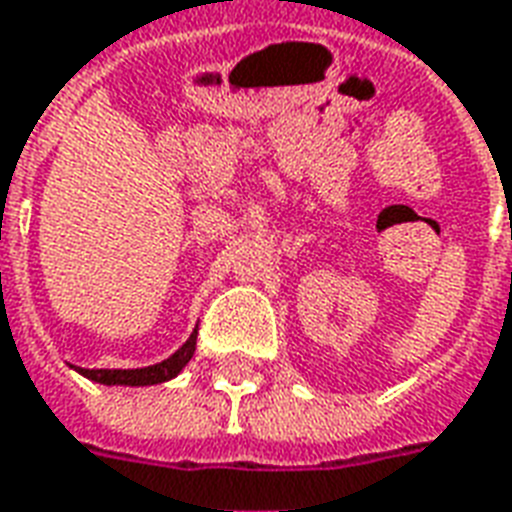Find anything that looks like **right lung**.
Listing matches in <instances>:
<instances>
[{
    "label": "right lung",
    "instance_id": "add662e5",
    "mask_svg": "<svg viewBox=\"0 0 512 512\" xmlns=\"http://www.w3.org/2000/svg\"><path fill=\"white\" fill-rule=\"evenodd\" d=\"M195 342H198V328L170 358H165L162 363H154V366H143V369H78V372L92 382H100V385H132V388L160 385V382L173 380L187 366L189 358L195 355Z\"/></svg>",
    "mask_w": 512,
    "mask_h": 512
}]
</instances>
